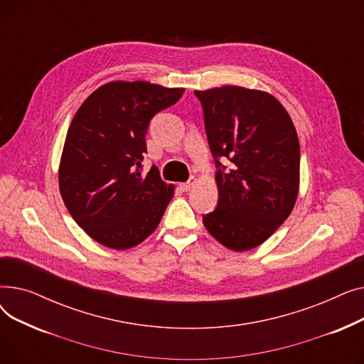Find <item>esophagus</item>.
Listing matches in <instances>:
<instances>
[{"mask_svg": "<svg viewBox=\"0 0 364 364\" xmlns=\"http://www.w3.org/2000/svg\"><path fill=\"white\" fill-rule=\"evenodd\" d=\"M195 183H196V178H195V177H192L190 180H187L186 183H181V184H180V188L183 190V192H187V190H190V188L193 187V184H195Z\"/></svg>", "mask_w": 364, "mask_h": 364, "instance_id": "34e87169", "label": "esophagus"}]
</instances>
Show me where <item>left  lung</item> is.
Returning a JSON list of instances; mask_svg holds the SVG:
<instances>
[{"label":"left lung","instance_id":"obj_1","mask_svg":"<svg viewBox=\"0 0 364 364\" xmlns=\"http://www.w3.org/2000/svg\"><path fill=\"white\" fill-rule=\"evenodd\" d=\"M217 166L218 203L203 224L232 251H250L289 217L299 186V141L273 95L235 85L195 91ZM220 159L232 162L230 168Z\"/></svg>","mask_w":364,"mask_h":364}]
</instances>
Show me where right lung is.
<instances>
[{"label":"right lung","instance_id":"add662e5","mask_svg":"<svg viewBox=\"0 0 364 364\" xmlns=\"http://www.w3.org/2000/svg\"><path fill=\"white\" fill-rule=\"evenodd\" d=\"M183 88L109 82L81 105L68 129L59 187L69 214L84 232L112 250H128L158 227L174 195L159 169L143 174L151 118Z\"/></svg>","mask_w":364,"mask_h":364}]
</instances>
